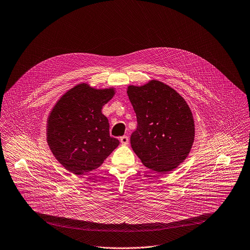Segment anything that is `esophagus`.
<instances>
[{
    "label": "esophagus",
    "instance_id": "1",
    "mask_svg": "<svg viewBox=\"0 0 250 250\" xmlns=\"http://www.w3.org/2000/svg\"><path fill=\"white\" fill-rule=\"evenodd\" d=\"M120 141H121V143H122L123 145H127L129 139H128V137H127L126 135H124V136L120 137Z\"/></svg>",
    "mask_w": 250,
    "mask_h": 250
}]
</instances>
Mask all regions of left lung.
<instances>
[{"mask_svg": "<svg viewBox=\"0 0 250 250\" xmlns=\"http://www.w3.org/2000/svg\"><path fill=\"white\" fill-rule=\"evenodd\" d=\"M127 96L137 118L130 137L132 150L151 170L172 171L184 162L194 142L190 108L174 89L157 80L129 86Z\"/></svg>", "mask_w": 250, "mask_h": 250, "instance_id": "8db88e82", "label": "left lung"}]
</instances>
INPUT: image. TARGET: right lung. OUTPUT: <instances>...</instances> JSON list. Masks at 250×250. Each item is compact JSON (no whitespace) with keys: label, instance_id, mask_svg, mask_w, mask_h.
I'll return each instance as SVG.
<instances>
[{"label":"right lung","instance_id":"obj_1","mask_svg":"<svg viewBox=\"0 0 250 250\" xmlns=\"http://www.w3.org/2000/svg\"><path fill=\"white\" fill-rule=\"evenodd\" d=\"M114 89L97 90L79 84L54 106L47 121V142L57 160L73 174L97 169L120 142L109 134L108 119L101 113Z\"/></svg>","mask_w":250,"mask_h":250}]
</instances>
